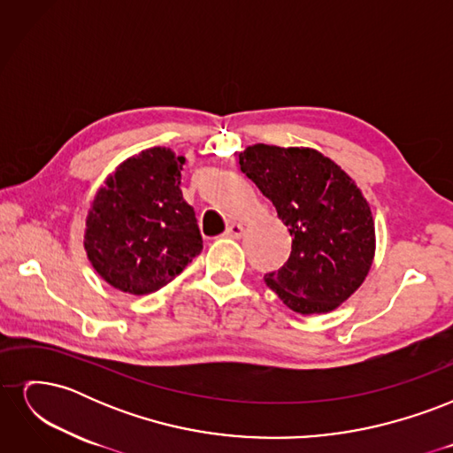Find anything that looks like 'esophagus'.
<instances>
[{"instance_id":"esophagus-1","label":"esophagus","mask_w":453,"mask_h":453,"mask_svg":"<svg viewBox=\"0 0 453 453\" xmlns=\"http://www.w3.org/2000/svg\"><path fill=\"white\" fill-rule=\"evenodd\" d=\"M225 234H226L228 238H242V234H243V226H242L240 223H232V225L226 228Z\"/></svg>"}]
</instances>
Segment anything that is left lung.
Listing matches in <instances>:
<instances>
[{
    "label": "left lung",
    "mask_w": 453,
    "mask_h": 453,
    "mask_svg": "<svg viewBox=\"0 0 453 453\" xmlns=\"http://www.w3.org/2000/svg\"><path fill=\"white\" fill-rule=\"evenodd\" d=\"M240 170L272 200L293 238L289 260L266 273V285L296 313L336 310L374 260V219L361 188L310 147L257 143L240 153Z\"/></svg>",
    "instance_id": "obj_1"
}]
</instances>
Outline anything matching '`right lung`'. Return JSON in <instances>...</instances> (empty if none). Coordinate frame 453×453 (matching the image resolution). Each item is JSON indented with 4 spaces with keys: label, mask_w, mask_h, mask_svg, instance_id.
Segmentation results:
<instances>
[{
    "label": "right lung",
    "mask_w": 453,
    "mask_h": 453,
    "mask_svg": "<svg viewBox=\"0 0 453 453\" xmlns=\"http://www.w3.org/2000/svg\"><path fill=\"white\" fill-rule=\"evenodd\" d=\"M183 164L172 149L150 147L119 164L96 193L85 250L115 289L155 293L202 251L195 210L180 188Z\"/></svg>",
    "instance_id": "add662e5"
}]
</instances>
